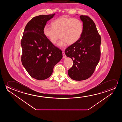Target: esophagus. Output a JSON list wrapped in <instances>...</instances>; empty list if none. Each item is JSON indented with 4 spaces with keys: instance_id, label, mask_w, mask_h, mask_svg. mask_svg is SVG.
Returning <instances> with one entry per match:
<instances>
[{
    "instance_id": "obj_1",
    "label": "esophagus",
    "mask_w": 122,
    "mask_h": 122,
    "mask_svg": "<svg viewBox=\"0 0 122 122\" xmlns=\"http://www.w3.org/2000/svg\"><path fill=\"white\" fill-rule=\"evenodd\" d=\"M64 51L65 50H62V55H63V58H65L66 57V56L65 55V52H64Z\"/></svg>"
}]
</instances>
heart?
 Instances as JSON below:
<instances>
[{
    "instance_id": "heart-1",
    "label": "heart",
    "mask_w": 122,
    "mask_h": 122,
    "mask_svg": "<svg viewBox=\"0 0 122 122\" xmlns=\"http://www.w3.org/2000/svg\"><path fill=\"white\" fill-rule=\"evenodd\" d=\"M52 27L44 26V35L52 44L57 42L60 35L61 39L57 46L63 48L67 44L72 45L77 42L83 32V24L78 19L60 17L52 22Z\"/></svg>"
}]
</instances>
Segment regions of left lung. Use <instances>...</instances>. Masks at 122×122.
<instances>
[{"mask_svg": "<svg viewBox=\"0 0 122 122\" xmlns=\"http://www.w3.org/2000/svg\"><path fill=\"white\" fill-rule=\"evenodd\" d=\"M83 24V32L79 40L68 47L65 55L73 60L69 70V76L73 80L89 78L93 73L100 57L101 37L95 24L85 15L80 16Z\"/></svg>", "mask_w": 122, "mask_h": 122, "instance_id": "8db88e82", "label": "left lung"}]
</instances>
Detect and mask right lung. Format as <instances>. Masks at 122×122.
Masks as SVG:
<instances>
[{
    "instance_id": "1",
    "label": "right lung",
    "mask_w": 122,
    "mask_h": 122,
    "mask_svg": "<svg viewBox=\"0 0 122 122\" xmlns=\"http://www.w3.org/2000/svg\"><path fill=\"white\" fill-rule=\"evenodd\" d=\"M55 15L33 17L26 26L21 42L22 64L31 77L37 80L50 77L54 67L62 57V51L54 46L43 32L47 22Z\"/></svg>"
}]
</instances>
